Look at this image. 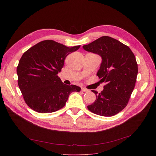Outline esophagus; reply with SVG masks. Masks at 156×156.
I'll list each match as a JSON object with an SVG mask.
<instances>
[{
    "label": "esophagus",
    "instance_id": "esophagus-1",
    "mask_svg": "<svg viewBox=\"0 0 156 156\" xmlns=\"http://www.w3.org/2000/svg\"><path fill=\"white\" fill-rule=\"evenodd\" d=\"M81 91L83 92H89L88 90L85 88H81Z\"/></svg>",
    "mask_w": 156,
    "mask_h": 156
}]
</instances>
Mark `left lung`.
I'll list each match as a JSON object with an SVG mask.
<instances>
[{"instance_id": "left-lung-1", "label": "left lung", "mask_w": 156, "mask_h": 156, "mask_svg": "<svg viewBox=\"0 0 156 156\" xmlns=\"http://www.w3.org/2000/svg\"><path fill=\"white\" fill-rule=\"evenodd\" d=\"M83 48L101 57L97 75L101 82L105 83L101 93L92 90L96 100L87 108L97 115H116L126 107L135 87L138 74L135 55L128 46L108 36L98 38Z\"/></svg>"}]
</instances>
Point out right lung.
Here are the masks:
<instances>
[{
  "mask_svg": "<svg viewBox=\"0 0 156 156\" xmlns=\"http://www.w3.org/2000/svg\"><path fill=\"white\" fill-rule=\"evenodd\" d=\"M80 45L68 47L54 40H44L24 52L17 67L18 86L29 107L40 113L53 112L62 108L76 85L64 84L57 74L68 55Z\"/></svg>",
  "mask_w": 156,
  "mask_h": 156,
  "instance_id": "1",
  "label": "right lung"
}]
</instances>
